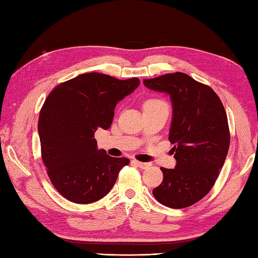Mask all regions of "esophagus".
<instances>
[{"label": "esophagus", "instance_id": "esophagus-1", "mask_svg": "<svg viewBox=\"0 0 258 258\" xmlns=\"http://www.w3.org/2000/svg\"><path fill=\"white\" fill-rule=\"evenodd\" d=\"M136 165L140 167L141 169H147V168H149V167H151V163H142V161H136Z\"/></svg>", "mask_w": 258, "mask_h": 258}]
</instances>
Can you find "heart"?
<instances>
[{
	"instance_id": "b5f03b06",
	"label": "heart",
	"mask_w": 258,
	"mask_h": 258,
	"mask_svg": "<svg viewBox=\"0 0 258 258\" xmlns=\"http://www.w3.org/2000/svg\"><path fill=\"white\" fill-rule=\"evenodd\" d=\"M156 103H164V102H161L160 100H148L146 103H145V105H151V104H156ZM144 105V106H145Z\"/></svg>"
}]
</instances>
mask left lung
<instances>
[{
    "label": "left lung",
    "instance_id": "8db88e82",
    "mask_svg": "<svg viewBox=\"0 0 258 258\" xmlns=\"http://www.w3.org/2000/svg\"><path fill=\"white\" fill-rule=\"evenodd\" d=\"M144 86L170 97L173 169L161 167L164 179L153 195L172 209L192 206L211 190L230 147L224 106L213 90L183 73L144 79ZM173 154V153H172Z\"/></svg>",
    "mask_w": 258,
    "mask_h": 258
}]
</instances>
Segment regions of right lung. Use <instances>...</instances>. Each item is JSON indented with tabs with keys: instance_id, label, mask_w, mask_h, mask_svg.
I'll return each mask as SVG.
<instances>
[{
	"instance_id": "right-lung-1",
	"label": "right lung",
	"mask_w": 258,
	"mask_h": 258,
	"mask_svg": "<svg viewBox=\"0 0 258 258\" xmlns=\"http://www.w3.org/2000/svg\"><path fill=\"white\" fill-rule=\"evenodd\" d=\"M140 83L139 78L82 74L47 97L38 119L41 158L53 187L66 199L79 205L102 199L130 164L99 149L94 133L111 126L116 104Z\"/></svg>"
}]
</instances>
